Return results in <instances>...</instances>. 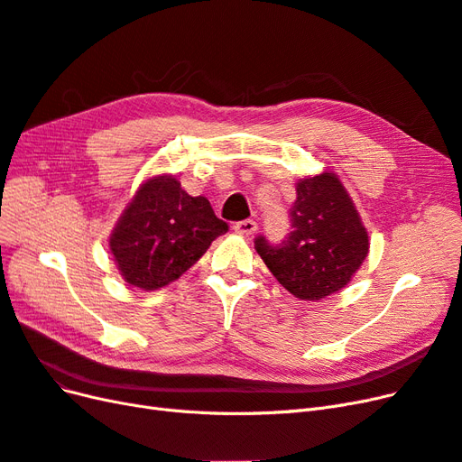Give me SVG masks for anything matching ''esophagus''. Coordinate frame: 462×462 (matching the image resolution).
<instances>
[{
    "instance_id": "34e87169",
    "label": "esophagus",
    "mask_w": 462,
    "mask_h": 462,
    "mask_svg": "<svg viewBox=\"0 0 462 462\" xmlns=\"http://www.w3.org/2000/svg\"><path fill=\"white\" fill-rule=\"evenodd\" d=\"M233 229L239 233V235H254L256 229H258V223L254 219H245V221H236Z\"/></svg>"
}]
</instances>
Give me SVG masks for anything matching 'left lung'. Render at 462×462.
<instances>
[{
	"instance_id": "obj_1",
	"label": "left lung",
	"mask_w": 462,
	"mask_h": 462,
	"mask_svg": "<svg viewBox=\"0 0 462 462\" xmlns=\"http://www.w3.org/2000/svg\"><path fill=\"white\" fill-rule=\"evenodd\" d=\"M291 233L279 245L263 236L256 253L273 277L300 300H321L341 291L366 260L368 231L346 189L333 171L297 183Z\"/></svg>"
}]
</instances>
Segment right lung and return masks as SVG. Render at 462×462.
Masks as SVG:
<instances>
[{
    "label": "right lung",
    "mask_w": 462,
    "mask_h": 462,
    "mask_svg": "<svg viewBox=\"0 0 462 462\" xmlns=\"http://www.w3.org/2000/svg\"><path fill=\"white\" fill-rule=\"evenodd\" d=\"M227 229L206 197H190L163 173L138 187L109 235V250L131 287L158 291L197 263Z\"/></svg>",
    "instance_id": "obj_1"
}]
</instances>
